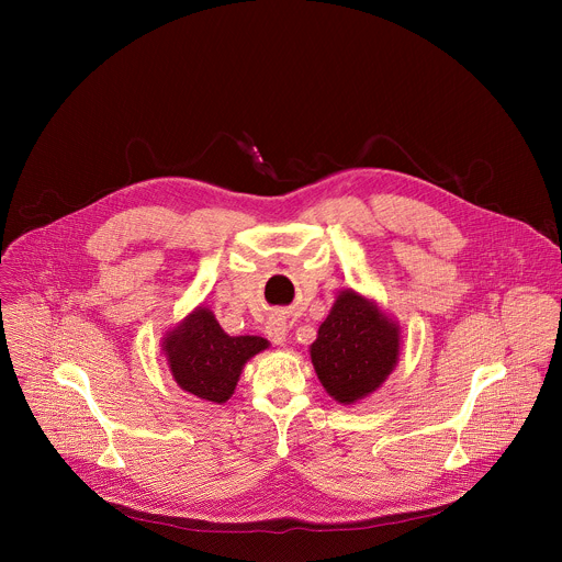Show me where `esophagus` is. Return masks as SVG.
Segmentation results:
<instances>
[{"instance_id": "34e87169", "label": "esophagus", "mask_w": 562, "mask_h": 562, "mask_svg": "<svg viewBox=\"0 0 562 562\" xmlns=\"http://www.w3.org/2000/svg\"><path fill=\"white\" fill-rule=\"evenodd\" d=\"M286 334H289V327L282 317H271L267 323V336L271 338V342L276 345H284L286 342Z\"/></svg>"}]
</instances>
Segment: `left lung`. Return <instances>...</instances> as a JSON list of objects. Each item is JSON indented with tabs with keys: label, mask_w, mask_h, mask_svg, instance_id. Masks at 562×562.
<instances>
[{
	"label": "left lung",
	"mask_w": 562,
	"mask_h": 562,
	"mask_svg": "<svg viewBox=\"0 0 562 562\" xmlns=\"http://www.w3.org/2000/svg\"><path fill=\"white\" fill-rule=\"evenodd\" d=\"M397 327L356 291H342L311 345L315 373L338 403L375 391L397 362Z\"/></svg>",
	"instance_id": "8db88e82"
}]
</instances>
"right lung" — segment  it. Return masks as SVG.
Wrapping results in <instances>:
<instances>
[{
    "mask_svg": "<svg viewBox=\"0 0 562 562\" xmlns=\"http://www.w3.org/2000/svg\"><path fill=\"white\" fill-rule=\"evenodd\" d=\"M260 336H226L209 308L193 311L165 338V351L176 382L209 403H226L249 358L265 351Z\"/></svg>",
    "mask_w": 562,
    "mask_h": 562,
    "instance_id": "right-lung-1",
    "label": "right lung"
}]
</instances>
